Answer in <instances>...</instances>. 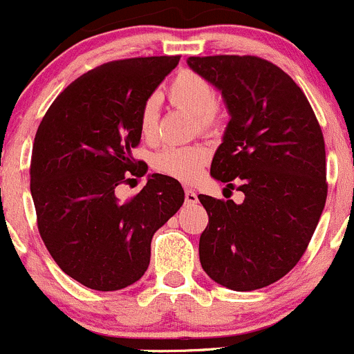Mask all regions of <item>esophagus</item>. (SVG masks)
Returning a JSON list of instances; mask_svg holds the SVG:
<instances>
[{
    "mask_svg": "<svg viewBox=\"0 0 354 354\" xmlns=\"http://www.w3.org/2000/svg\"><path fill=\"white\" fill-rule=\"evenodd\" d=\"M198 202V197L197 194H195L192 188H185V203H188V205H194V203Z\"/></svg>",
    "mask_w": 354,
    "mask_h": 354,
    "instance_id": "obj_1",
    "label": "esophagus"
}]
</instances>
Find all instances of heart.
Returning a JSON list of instances; mask_svg holds the SVG:
<instances>
[{"label":"heart","mask_w":354,"mask_h":354,"mask_svg":"<svg viewBox=\"0 0 354 354\" xmlns=\"http://www.w3.org/2000/svg\"><path fill=\"white\" fill-rule=\"evenodd\" d=\"M167 101L173 106L190 111L197 116L198 127L203 131L216 130L221 123L217 92L214 85L202 75L192 70H183L171 80L166 88ZM144 137H154L157 130V99L149 97L140 109L138 118ZM210 159V149L203 144L166 147L157 152L154 167L162 174L180 181L198 180L203 167Z\"/></svg>","instance_id":"b5f03b06"}]
</instances>
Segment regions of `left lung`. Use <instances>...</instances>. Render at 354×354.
I'll return each mask as SVG.
<instances>
[{
  "label": "left lung",
  "mask_w": 354,
  "mask_h": 354,
  "mask_svg": "<svg viewBox=\"0 0 354 354\" xmlns=\"http://www.w3.org/2000/svg\"><path fill=\"white\" fill-rule=\"evenodd\" d=\"M230 111L210 174L241 203L198 195L209 214L198 255L210 279L234 291L266 288L305 253L327 198L326 144L296 82L257 56H190Z\"/></svg>",
  "instance_id": "obj_1"
}]
</instances>
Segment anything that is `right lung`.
I'll use <instances>...</instances> for the list:
<instances>
[{"label": "right lung", "mask_w": 354, "mask_h": 354, "mask_svg": "<svg viewBox=\"0 0 354 354\" xmlns=\"http://www.w3.org/2000/svg\"><path fill=\"white\" fill-rule=\"evenodd\" d=\"M180 56L109 62L55 99L34 138L30 194L37 227L59 269L95 291L137 283L151 262L152 236L178 212L185 192L174 178L149 176L135 197L116 187L144 176L140 109Z\"/></svg>", "instance_id": "1"}]
</instances>
